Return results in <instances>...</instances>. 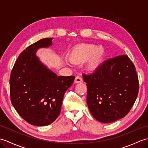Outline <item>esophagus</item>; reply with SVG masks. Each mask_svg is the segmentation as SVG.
<instances>
[{
    "instance_id": "34e87169",
    "label": "esophagus",
    "mask_w": 148,
    "mask_h": 148,
    "mask_svg": "<svg viewBox=\"0 0 148 148\" xmlns=\"http://www.w3.org/2000/svg\"><path fill=\"white\" fill-rule=\"evenodd\" d=\"M75 83H79L83 82V79L80 76H76L74 80Z\"/></svg>"
}]
</instances>
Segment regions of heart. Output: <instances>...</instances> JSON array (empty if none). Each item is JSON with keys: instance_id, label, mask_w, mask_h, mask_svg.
<instances>
[{"instance_id": "heart-1", "label": "heart", "mask_w": 148, "mask_h": 148, "mask_svg": "<svg viewBox=\"0 0 148 148\" xmlns=\"http://www.w3.org/2000/svg\"><path fill=\"white\" fill-rule=\"evenodd\" d=\"M106 51L102 46L92 44L79 45L72 50L69 56V60L72 64H79L89 60L87 68L93 70L104 57Z\"/></svg>"}]
</instances>
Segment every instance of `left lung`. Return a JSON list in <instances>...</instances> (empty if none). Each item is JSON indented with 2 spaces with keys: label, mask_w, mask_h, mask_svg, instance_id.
<instances>
[{
  "label": "left lung",
  "mask_w": 148,
  "mask_h": 148,
  "mask_svg": "<svg viewBox=\"0 0 148 148\" xmlns=\"http://www.w3.org/2000/svg\"><path fill=\"white\" fill-rule=\"evenodd\" d=\"M83 77L87 86V104L97 121L109 123L130 111L139 92V80L128 56L110 58L92 74Z\"/></svg>",
  "instance_id": "obj_1"
}]
</instances>
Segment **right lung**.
Segmentation results:
<instances>
[{"label": "right lung", "mask_w": 148, "mask_h": 148, "mask_svg": "<svg viewBox=\"0 0 148 148\" xmlns=\"http://www.w3.org/2000/svg\"><path fill=\"white\" fill-rule=\"evenodd\" d=\"M53 38L42 39L22 52L10 76L12 104L29 123L41 127L50 125L61 111L62 100L74 76H58L40 60L37 50L53 45Z\"/></svg>", "instance_id": "1"}]
</instances>
